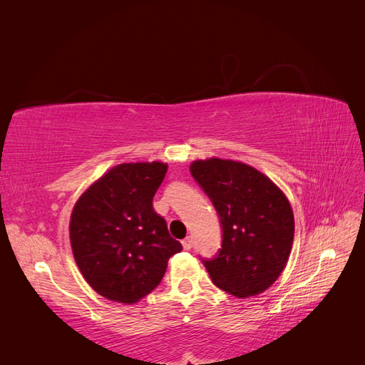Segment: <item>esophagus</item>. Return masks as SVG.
<instances>
[{
  "instance_id": "obj_1",
  "label": "esophagus",
  "mask_w": 365,
  "mask_h": 365,
  "mask_svg": "<svg viewBox=\"0 0 365 365\" xmlns=\"http://www.w3.org/2000/svg\"><path fill=\"white\" fill-rule=\"evenodd\" d=\"M181 244H182V248H184V250H190V248H192V237H185V239L181 242Z\"/></svg>"
}]
</instances>
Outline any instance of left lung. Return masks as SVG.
<instances>
[{
  "instance_id": "1",
  "label": "left lung",
  "mask_w": 365,
  "mask_h": 365,
  "mask_svg": "<svg viewBox=\"0 0 365 365\" xmlns=\"http://www.w3.org/2000/svg\"><path fill=\"white\" fill-rule=\"evenodd\" d=\"M195 181L213 202L222 244L202 259L219 289L237 298L267 291L288 263L294 242V213L288 197L262 172L239 161L197 160Z\"/></svg>"
}]
</instances>
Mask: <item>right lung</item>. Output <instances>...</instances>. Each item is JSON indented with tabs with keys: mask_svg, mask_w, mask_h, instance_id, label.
<instances>
[{
	"mask_svg": "<svg viewBox=\"0 0 365 365\" xmlns=\"http://www.w3.org/2000/svg\"><path fill=\"white\" fill-rule=\"evenodd\" d=\"M168 164L125 163L108 170L76 202L70 219L74 260L83 279L108 300L137 303L160 284L175 240L152 200Z\"/></svg>",
	"mask_w": 365,
	"mask_h": 365,
	"instance_id": "obj_1",
	"label": "right lung"
}]
</instances>
